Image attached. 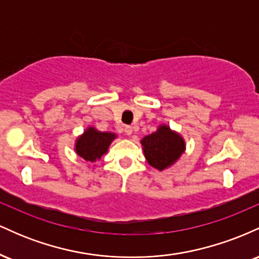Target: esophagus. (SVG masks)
Segmentation results:
<instances>
[{
  "label": "esophagus",
  "instance_id": "esophagus-1",
  "mask_svg": "<svg viewBox=\"0 0 259 259\" xmlns=\"http://www.w3.org/2000/svg\"><path fill=\"white\" fill-rule=\"evenodd\" d=\"M124 133H125L126 135H132V134H133V127L132 126H125V127H124Z\"/></svg>",
  "mask_w": 259,
  "mask_h": 259
}]
</instances>
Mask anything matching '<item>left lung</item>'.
<instances>
[{"mask_svg":"<svg viewBox=\"0 0 259 259\" xmlns=\"http://www.w3.org/2000/svg\"><path fill=\"white\" fill-rule=\"evenodd\" d=\"M141 144L148 164L159 170L173 164L185 148L183 139L165 125L142 139Z\"/></svg>","mask_w":259,"mask_h":259,"instance_id":"1","label":"left lung"}]
</instances>
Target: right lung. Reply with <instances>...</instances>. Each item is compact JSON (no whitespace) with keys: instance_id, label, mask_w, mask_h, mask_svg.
<instances>
[{"instance_id":"add662e5","label":"right lung","mask_w":259,"mask_h":259,"mask_svg":"<svg viewBox=\"0 0 259 259\" xmlns=\"http://www.w3.org/2000/svg\"><path fill=\"white\" fill-rule=\"evenodd\" d=\"M114 138L115 135L112 133H101L94 127H89L76 141V153L86 162H96L107 152Z\"/></svg>"}]
</instances>
